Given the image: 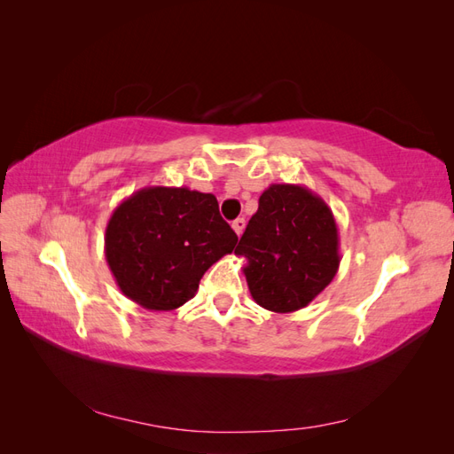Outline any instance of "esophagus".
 I'll return each mask as SVG.
<instances>
[{
    "label": "esophagus",
    "mask_w": 454,
    "mask_h": 454,
    "mask_svg": "<svg viewBox=\"0 0 454 454\" xmlns=\"http://www.w3.org/2000/svg\"><path fill=\"white\" fill-rule=\"evenodd\" d=\"M232 229H235V232L240 237L242 232H244V229H246V219H244V217L235 219V222H232Z\"/></svg>",
    "instance_id": "1"
}]
</instances>
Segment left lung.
I'll list each match as a JSON object with an SVG mask.
<instances>
[{
  "label": "left lung",
  "instance_id": "left-lung-1",
  "mask_svg": "<svg viewBox=\"0 0 454 454\" xmlns=\"http://www.w3.org/2000/svg\"><path fill=\"white\" fill-rule=\"evenodd\" d=\"M259 307L295 312L332 284L339 270L333 212L309 187L272 184L235 250Z\"/></svg>",
  "mask_w": 454,
  "mask_h": 454
}]
</instances>
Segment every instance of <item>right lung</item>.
Listing matches in <instances>:
<instances>
[{
    "mask_svg": "<svg viewBox=\"0 0 454 454\" xmlns=\"http://www.w3.org/2000/svg\"><path fill=\"white\" fill-rule=\"evenodd\" d=\"M104 242L122 294L147 310H174L195 297L202 274L239 237L212 193L153 185L117 206Z\"/></svg>",
    "mask_w": 454,
    "mask_h": 454,
    "instance_id": "obj_1",
    "label": "right lung"
}]
</instances>
